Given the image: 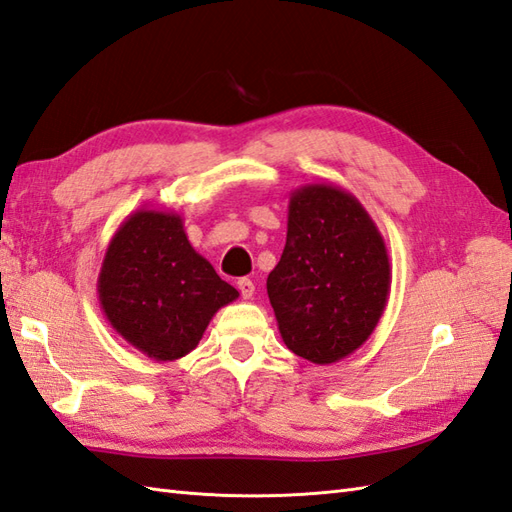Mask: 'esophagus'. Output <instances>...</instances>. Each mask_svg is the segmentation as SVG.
Returning a JSON list of instances; mask_svg holds the SVG:
<instances>
[{"label":"esophagus","instance_id":"esophagus-1","mask_svg":"<svg viewBox=\"0 0 512 512\" xmlns=\"http://www.w3.org/2000/svg\"><path fill=\"white\" fill-rule=\"evenodd\" d=\"M236 286H239V291H241V297H243V299H249V297L254 295V291H256L254 282L249 280V278H241L239 282H236Z\"/></svg>","mask_w":512,"mask_h":512}]
</instances>
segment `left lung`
<instances>
[{
  "instance_id": "left-lung-1",
  "label": "left lung",
  "mask_w": 512,
  "mask_h": 512,
  "mask_svg": "<svg viewBox=\"0 0 512 512\" xmlns=\"http://www.w3.org/2000/svg\"><path fill=\"white\" fill-rule=\"evenodd\" d=\"M389 291V252L365 206L334 184L295 189L267 278L284 345L315 365L339 363L376 330Z\"/></svg>"
}]
</instances>
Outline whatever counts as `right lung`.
<instances>
[{
  "label": "right lung",
  "instance_id": "right-lung-1",
  "mask_svg": "<svg viewBox=\"0 0 512 512\" xmlns=\"http://www.w3.org/2000/svg\"><path fill=\"white\" fill-rule=\"evenodd\" d=\"M97 295L123 341L169 363L195 350L210 319L239 291L195 252L178 213L139 208L112 234Z\"/></svg>",
  "mask_w": 512,
  "mask_h": 512
}]
</instances>
